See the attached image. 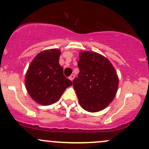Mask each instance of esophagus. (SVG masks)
<instances>
[{"mask_svg": "<svg viewBox=\"0 0 149 149\" xmlns=\"http://www.w3.org/2000/svg\"><path fill=\"white\" fill-rule=\"evenodd\" d=\"M74 77H75V75H70V76H69V79H70V81H73V79H74Z\"/></svg>", "mask_w": 149, "mask_h": 149, "instance_id": "obj_1", "label": "esophagus"}]
</instances>
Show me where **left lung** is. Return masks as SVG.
<instances>
[{
  "instance_id": "obj_1",
  "label": "left lung",
  "mask_w": 149,
  "mask_h": 149,
  "mask_svg": "<svg viewBox=\"0 0 149 149\" xmlns=\"http://www.w3.org/2000/svg\"><path fill=\"white\" fill-rule=\"evenodd\" d=\"M78 67L79 73L73 85L81 106L90 112L102 110L116 95V70L105 57L88 51L80 53Z\"/></svg>"
}]
</instances>
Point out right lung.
<instances>
[{
	"label": "right lung",
	"instance_id": "add662e5",
	"mask_svg": "<svg viewBox=\"0 0 149 149\" xmlns=\"http://www.w3.org/2000/svg\"><path fill=\"white\" fill-rule=\"evenodd\" d=\"M60 49L42 51L34 58L29 67L25 84L30 97L42 105L58 101L72 81L63 75L59 64Z\"/></svg>",
	"mask_w": 149,
	"mask_h": 149
}]
</instances>
